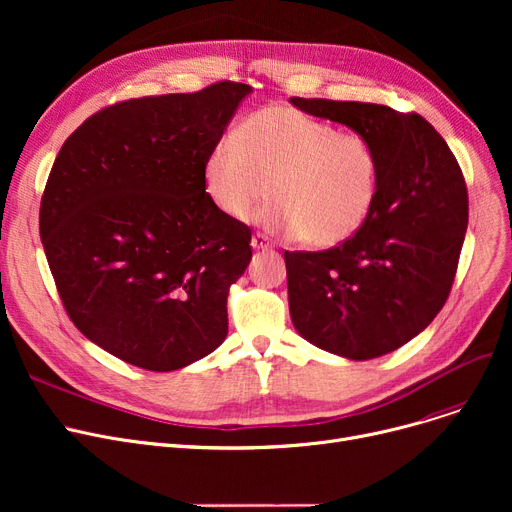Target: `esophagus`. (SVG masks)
Wrapping results in <instances>:
<instances>
[{
  "instance_id": "1",
  "label": "esophagus",
  "mask_w": 512,
  "mask_h": 512,
  "mask_svg": "<svg viewBox=\"0 0 512 512\" xmlns=\"http://www.w3.org/2000/svg\"><path fill=\"white\" fill-rule=\"evenodd\" d=\"M251 245H253V249H270L272 247V240L267 238L263 232H255Z\"/></svg>"
}]
</instances>
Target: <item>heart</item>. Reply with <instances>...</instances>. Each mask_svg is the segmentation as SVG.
Listing matches in <instances>:
<instances>
[{"label":"heart","instance_id":"1","mask_svg":"<svg viewBox=\"0 0 512 512\" xmlns=\"http://www.w3.org/2000/svg\"><path fill=\"white\" fill-rule=\"evenodd\" d=\"M265 224L299 234L313 249L338 247L371 218L380 197L382 159L363 132L340 130L297 107L253 112L224 132L203 161L205 193L230 218L245 220L270 191Z\"/></svg>","mask_w":512,"mask_h":512}]
</instances>
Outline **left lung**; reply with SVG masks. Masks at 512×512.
I'll return each instance as SVG.
<instances>
[{
  "label": "left lung",
  "instance_id": "8db88e82",
  "mask_svg": "<svg viewBox=\"0 0 512 512\" xmlns=\"http://www.w3.org/2000/svg\"><path fill=\"white\" fill-rule=\"evenodd\" d=\"M290 103L367 134L382 159L378 203L353 238L328 251H284L292 324L328 353L382 357L432 324L448 299L469 222L463 172L415 112L361 101Z\"/></svg>",
  "mask_w": 512,
  "mask_h": 512
}]
</instances>
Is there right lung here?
I'll return each mask as SVG.
<instances>
[{
    "label": "right lung",
    "mask_w": 512,
    "mask_h": 512,
    "mask_svg": "<svg viewBox=\"0 0 512 512\" xmlns=\"http://www.w3.org/2000/svg\"><path fill=\"white\" fill-rule=\"evenodd\" d=\"M249 85L107 105L53 161L39 207L49 270L72 324L110 355L174 371L228 334V292L251 228L205 193L203 161Z\"/></svg>",
    "instance_id": "1"
}]
</instances>
